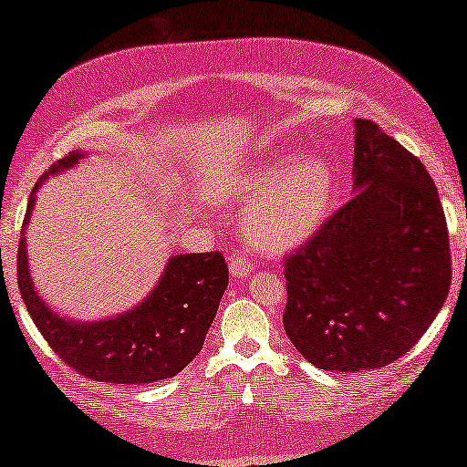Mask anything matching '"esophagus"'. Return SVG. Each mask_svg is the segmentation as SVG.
<instances>
[{
	"label": "esophagus",
	"mask_w": 467,
	"mask_h": 467,
	"mask_svg": "<svg viewBox=\"0 0 467 467\" xmlns=\"http://www.w3.org/2000/svg\"><path fill=\"white\" fill-rule=\"evenodd\" d=\"M251 270H253L251 261L242 257V254H232V259H229V274H232L234 278H246L248 274H251Z\"/></svg>",
	"instance_id": "1"
}]
</instances>
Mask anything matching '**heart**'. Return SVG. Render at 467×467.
Segmentation results:
<instances>
[{"instance_id": "obj_1", "label": "heart", "mask_w": 467, "mask_h": 467, "mask_svg": "<svg viewBox=\"0 0 467 467\" xmlns=\"http://www.w3.org/2000/svg\"><path fill=\"white\" fill-rule=\"evenodd\" d=\"M336 176L327 159L285 155L242 174L227 195L244 208L240 227L257 251L283 254L306 244L323 225Z\"/></svg>"}]
</instances>
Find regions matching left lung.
I'll return each instance as SVG.
<instances>
[{
    "mask_svg": "<svg viewBox=\"0 0 467 467\" xmlns=\"http://www.w3.org/2000/svg\"><path fill=\"white\" fill-rule=\"evenodd\" d=\"M353 197L286 254L285 331L312 366L355 374L406 355L446 302L449 232L430 171L355 119Z\"/></svg>",
    "mask_w": 467,
    "mask_h": 467,
    "instance_id": "8db88e82",
    "label": "left lung"
}]
</instances>
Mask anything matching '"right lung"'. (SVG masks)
<instances>
[{
	"mask_svg": "<svg viewBox=\"0 0 467 467\" xmlns=\"http://www.w3.org/2000/svg\"><path fill=\"white\" fill-rule=\"evenodd\" d=\"M85 157L87 152L72 150L50 165L31 191L16 265L23 302L50 348L78 374L117 385L171 379L202 350L227 289L229 270L219 251L171 254L159 283L136 308L88 323L57 315L37 296L29 276L25 229L36 206V193L48 176L74 168Z\"/></svg>",
	"mask_w": 467,
	"mask_h": 467,
	"instance_id": "add662e5",
	"label": "right lung"
}]
</instances>
